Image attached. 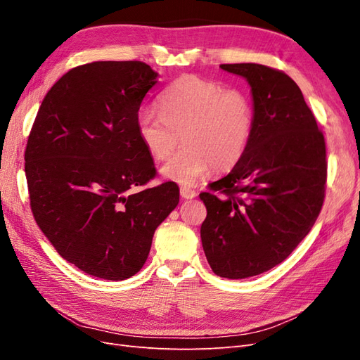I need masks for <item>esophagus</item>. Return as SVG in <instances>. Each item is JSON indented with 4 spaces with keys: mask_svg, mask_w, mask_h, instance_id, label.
<instances>
[{
    "mask_svg": "<svg viewBox=\"0 0 360 360\" xmlns=\"http://www.w3.org/2000/svg\"><path fill=\"white\" fill-rule=\"evenodd\" d=\"M180 195H181V198H184V200H192V198L197 197V192H195L191 188L183 186V188H180Z\"/></svg>",
    "mask_w": 360,
    "mask_h": 360,
    "instance_id": "esophagus-1",
    "label": "esophagus"
}]
</instances>
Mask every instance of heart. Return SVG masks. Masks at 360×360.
I'll use <instances>...</instances> for the list:
<instances>
[{"label": "heart", "mask_w": 360, "mask_h": 360, "mask_svg": "<svg viewBox=\"0 0 360 360\" xmlns=\"http://www.w3.org/2000/svg\"><path fill=\"white\" fill-rule=\"evenodd\" d=\"M255 126L252 99L243 90L184 75L160 96V111L143 108L136 115L141 143L155 160H167L162 176L193 184L213 169L236 167L249 147Z\"/></svg>", "instance_id": "heart-1"}]
</instances>
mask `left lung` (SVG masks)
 Segmentation results:
<instances>
[{
    "instance_id": "left-lung-1",
    "label": "left lung",
    "mask_w": 360,
    "mask_h": 360,
    "mask_svg": "<svg viewBox=\"0 0 360 360\" xmlns=\"http://www.w3.org/2000/svg\"><path fill=\"white\" fill-rule=\"evenodd\" d=\"M250 85L255 126L237 165L200 193L204 254L217 276L243 279L282 263L324 201L326 143L297 84L263 64H221Z\"/></svg>"
}]
</instances>
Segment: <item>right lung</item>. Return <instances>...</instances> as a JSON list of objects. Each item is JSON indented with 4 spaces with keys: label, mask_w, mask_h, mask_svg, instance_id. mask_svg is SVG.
Returning a JSON list of instances; mask_svg holds the SVG:
<instances>
[{
    "label": "right lung",
    "mask_w": 360,
    "mask_h": 360,
    "mask_svg": "<svg viewBox=\"0 0 360 360\" xmlns=\"http://www.w3.org/2000/svg\"><path fill=\"white\" fill-rule=\"evenodd\" d=\"M143 61H94L69 70L43 99L25 150L32 216L57 252L91 276L141 270L179 186L135 191L156 176L136 132L158 82Z\"/></svg>",
    "instance_id": "obj_1"
}]
</instances>
